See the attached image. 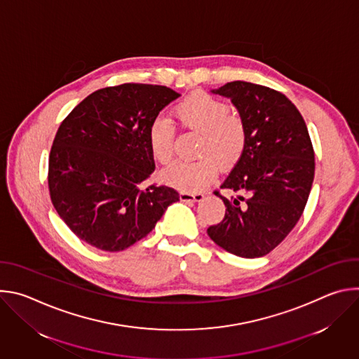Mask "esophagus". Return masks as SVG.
I'll list each match as a JSON object with an SVG mask.
<instances>
[{
	"mask_svg": "<svg viewBox=\"0 0 359 359\" xmlns=\"http://www.w3.org/2000/svg\"><path fill=\"white\" fill-rule=\"evenodd\" d=\"M204 198L203 193H191V191H180V200L186 203H194Z\"/></svg>",
	"mask_w": 359,
	"mask_h": 359,
	"instance_id": "esophagus-1",
	"label": "esophagus"
}]
</instances>
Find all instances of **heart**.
<instances>
[{
	"label": "heart",
	"instance_id": "heart-1",
	"mask_svg": "<svg viewBox=\"0 0 359 359\" xmlns=\"http://www.w3.org/2000/svg\"><path fill=\"white\" fill-rule=\"evenodd\" d=\"M176 121L187 129L198 132L197 161L177 162L162 172L168 184L183 191H198L206 187L217 173V165H234L245 146V126L240 116L229 114L223 100L206 93L194 92L173 108ZM173 128L162 118L149 128V146L159 163H169L173 156Z\"/></svg>",
	"mask_w": 359,
	"mask_h": 359
}]
</instances>
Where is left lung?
<instances>
[{
    "label": "left lung",
    "instance_id": "8db88e82",
    "mask_svg": "<svg viewBox=\"0 0 359 359\" xmlns=\"http://www.w3.org/2000/svg\"><path fill=\"white\" fill-rule=\"evenodd\" d=\"M216 95L229 97L245 126L241 156L220 189L224 219L208 229L226 251L257 259L274 250L298 223L314 182V149L292 102L271 88L234 81Z\"/></svg>",
    "mask_w": 359,
    "mask_h": 359
}]
</instances>
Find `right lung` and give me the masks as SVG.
<instances>
[{"label":"right lung","mask_w":359,"mask_h":359,"mask_svg":"<svg viewBox=\"0 0 359 359\" xmlns=\"http://www.w3.org/2000/svg\"><path fill=\"white\" fill-rule=\"evenodd\" d=\"M180 95L161 85L95 90L61 123L49 153L54 208L82 241L122 251L146 237L179 193L142 183L155 170L149 128Z\"/></svg>","instance_id":"add662e5"}]
</instances>
